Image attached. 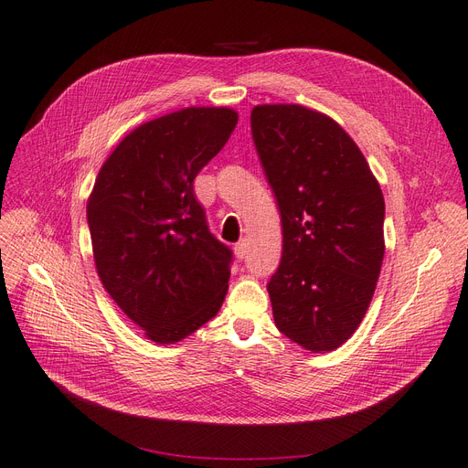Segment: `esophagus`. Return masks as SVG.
<instances>
[{
	"mask_svg": "<svg viewBox=\"0 0 468 468\" xmlns=\"http://www.w3.org/2000/svg\"><path fill=\"white\" fill-rule=\"evenodd\" d=\"M246 253H248V244H246V239H241L234 246V255L238 257V260H244Z\"/></svg>",
	"mask_w": 468,
	"mask_h": 468,
	"instance_id": "esophagus-1",
	"label": "esophagus"
}]
</instances>
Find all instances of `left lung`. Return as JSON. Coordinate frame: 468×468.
<instances>
[{
  "label": "left lung",
  "mask_w": 468,
  "mask_h": 468,
  "mask_svg": "<svg viewBox=\"0 0 468 468\" xmlns=\"http://www.w3.org/2000/svg\"><path fill=\"white\" fill-rule=\"evenodd\" d=\"M251 133L282 222V257L267 286L281 333L331 352L358 329L385 253V203L358 144L327 114L260 104Z\"/></svg>",
  "instance_id": "left-lung-1"
}]
</instances>
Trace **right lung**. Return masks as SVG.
Returning a JSON list of instances; mask_svg holds the SVG:
<instances>
[{
    "label": "right lung",
    "mask_w": 468,
    "mask_h": 468,
    "mask_svg": "<svg viewBox=\"0 0 468 468\" xmlns=\"http://www.w3.org/2000/svg\"><path fill=\"white\" fill-rule=\"evenodd\" d=\"M238 123L227 106H189L144 122L110 153L87 201L96 272L144 336L174 345L224 302L232 251L208 232L193 191Z\"/></svg>",
    "instance_id": "add662e5"
}]
</instances>
